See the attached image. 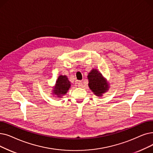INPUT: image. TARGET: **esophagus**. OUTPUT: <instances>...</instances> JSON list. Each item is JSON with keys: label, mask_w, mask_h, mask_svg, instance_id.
I'll list each match as a JSON object with an SVG mask.
<instances>
[{"label": "esophagus", "mask_w": 153, "mask_h": 153, "mask_svg": "<svg viewBox=\"0 0 153 153\" xmlns=\"http://www.w3.org/2000/svg\"><path fill=\"white\" fill-rule=\"evenodd\" d=\"M77 84H78V86H79V87H82L83 83H82V81H78Z\"/></svg>", "instance_id": "1"}]
</instances>
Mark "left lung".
I'll use <instances>...</instances> for the list:
<instances>
[{
    "label": "left lung",
    "instance_id": "obj_1",
    "mask_svg": "<svg viewBox=\"0 0 153 153\" xmlns=\"http://www.w3.org/2000/svg\"><path fill=\"white\" fill-rule=\"evenodd\" d=\"M89 87L97 96H102V94L107 91L109 88L106 79L101 73L96 69H93L88 74Z\"/></svg>",
    "mask_w": 153,
    "mask_h": 153
}]
</instances>
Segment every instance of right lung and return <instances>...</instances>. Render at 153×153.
<instances>
[{"instance_id":"add662e5","label":"right lung","mask_w":153,"mask_h":153,"mask_svg":"<svg viewBox=\"0 0 153 153\" xmlns=\"http://www.w3.org/2000/svg\"><path fill=\"white\" fill-rule=\"evenodd\" d=\"M71 87V82L68 80L66 76L60 75L56 82L54 89L52 91V94H55L58 97H61L65 95Z\"/></svg>"}]
</instances>
